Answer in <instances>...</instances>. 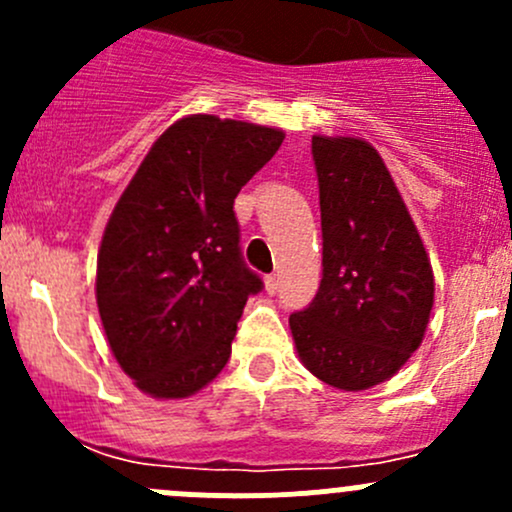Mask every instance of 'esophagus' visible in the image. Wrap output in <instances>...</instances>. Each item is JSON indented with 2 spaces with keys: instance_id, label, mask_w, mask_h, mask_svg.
Instances as JSON below:
<instances>
[{
  "instance_id": "1",
  "label": "esophagus",
  "mask_w": 512,
  "mask_h": 512,
  "mask_svg": "<svg viewBox=\"0 0 512 512\" xmlns=\"http://www.w3.org/2000/svg\"><path fill=\"white\" fill-rule=\"evenodd\" d=\"M265 289L270 294H275L277 289H280V277H277V275H267L265 277Z\"/></svg>"
}]
</instances>
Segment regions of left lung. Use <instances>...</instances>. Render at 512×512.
<instances>
[{"label":"left lung","instance_id":"left-lung-1","mask_svg":"<svg viewBox=\"0 0 512 512\" xmlns=\"http://www.w3.org/2000/svg\"><path fill=\"white\" fill-rule=\"evenodd\" d=\"M322 210V282L289 317L299 361L324 384L364 391L421 347L433 270L404 198L374 146L312 138Z\"/></svg>","mask_w":512,"mask_h":512}]
</instances>
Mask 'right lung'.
Here are the masks:
<instances>
[{"label":"right lung","instance_id":"right-lung-1","mask_svg":"<svg viewBox=\"0 0 512 512\" xmlns=\"http://www.w3.org/2000/svg\"><path fill=\"white\" fill-rule=\"evenodd\" d=\"M285 141L232 118L175 121L153 143L103 230L96 302L136 386L185 399L223 371L260 275L242 262L237 193Z\"/></svg>","mask_w":512,"mask_h":512}]
</instances>
